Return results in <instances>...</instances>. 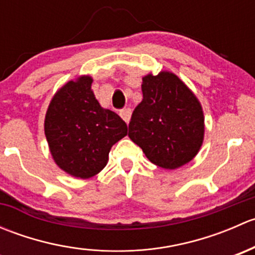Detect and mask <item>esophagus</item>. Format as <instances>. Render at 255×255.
<instances>
[{"label":"esophagus","mask_w":255,"mask_h":255,"mask_svg":"<svg viewBox=\"0 0 255 255\" xmlns=\"http://www.w3.org/2000/svg\"><path fill=\"white\" fill-rule=\"evenodd\" d=\"M130 115H132V112H130V109H123L122 111L120 112V116L123 118V121H125L126 123H129Z\"/></svg>","instance_id":"esophagus-1"}]
</instances>
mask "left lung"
Instances as JSON below:
<instances>
[{
    "instance_id": "8db88e82",
    "label": "left lung",
    "mask_w": 255,
    "mask_h": 255,
    "mask_svg": "<svg viewBox=\"0 0 255 255\" xmlns=\"http://www.w3.org/2000/svg\"><path fill=\"white\" fill-rule=\"evenodd\" d=\"M142 92L128 137L155 165L164 169L185 165L204 140V113L199 100L176 75L164 71L144 76Z\"/></svg>"
}]
</instances>
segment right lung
I'll return each mask as SVG.
<instances>
[{"label": "right lung", "mask_w": 255, "mask_h": 255, "mask_svg": "<svg viewBox=\"0 0 255 255\" xmlns=\"http://www.w3.org/2000/svg\"><path fill=\"white\" fill-rule=\"evenodd\" d=\"M91 84L90 76H82L64 85L51 100L44 122L55 163L80 179L99 174L113 144L127 135L125 121L100 106Z\"/></svg>", "instance_id": "right-lung-1"}]
</instances>
